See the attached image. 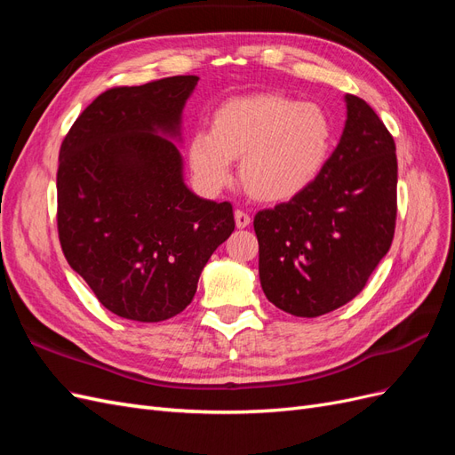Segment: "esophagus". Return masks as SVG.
Instances as JSON below:
<instances>
[{"instance_id":"1","label":"esophagus","mask_w":455,"mask_h":455,"mask_svg":"<svg viewBox=\"0 0 455 455\" xmlns=\"http://www.w3.org/2000/svg\"><path fill=\"white\" fill-rule=\"evenodd\" d=\"M235 226L239 229L249 228L251 226V216L246 214V212H243V211H235Z\"/></svg>"}]
</instances>
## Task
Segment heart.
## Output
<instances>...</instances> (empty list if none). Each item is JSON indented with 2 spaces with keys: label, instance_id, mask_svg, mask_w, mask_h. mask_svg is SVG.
<instances>
[{
  "label": "heart",
  "instance_id": "b5f03b06",
  "mask_svg": "<svg viewBox=\"0 0 455 455\" xmlns=\"http://www.w3.org/2000/svg\"><path fill=\"white\" fill-rule=\"evenodd\" d=\"M334 129L323 108L281 94L237 96L220 104L211 131L188 144L197 186L218 194L241 159V180L258 201H291L319 178L332 154Z\"/></svg>",
  "mask_w": 455,
  "mask_h": 455
}]
</instances>
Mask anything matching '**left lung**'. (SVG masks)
Masks as SVG:
<instances>
[{"mask_svg":"<svg viewBox=\"0 0 455 455\" xmlns=\"http://www.w3.org/2000/svg\"><path fill=\"white\" fill-rule=\"evenodd\" d=\"M304 194L254 216L259 283L273 306L319 316L346 306L387 254L396 220L395 142L363 99Z\"/></svg>","mask_w":455,"mask_h":455,"instance_id":"left-lung-1","label":"left lung"}]
</instances>
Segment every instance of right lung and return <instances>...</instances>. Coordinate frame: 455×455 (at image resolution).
Segmentation results:
<instances>
[{"mask_svg":"<svg viewBox=\"0 0 455 455\" xmlns=\"http://www.w3.org/2000/svg\"><path fill=\"white\" fill-rule=\"evenodd\" d=\"M197 76L102 92L60 146L59 237L68 264L117 316L184 311L201 271L235 229L231 203L184 182L182 112Z\"/></svg>","mask_w":455,"mask_h":455,"instance_id":"1","label":"right lung"}]
</instances>
